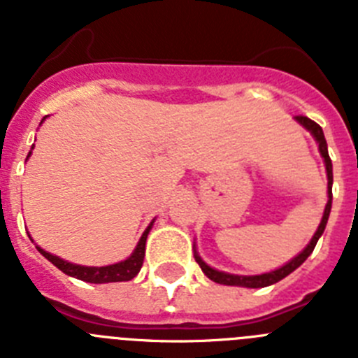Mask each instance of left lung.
I'll list each match as a JSON object with an SVG mask.
<instances>
[{"mask_svg": "<svg viewBox=\"0 0 358 358\" xmlns=\"http://www.w3.org/2000/svg\"><path fill=\"white\" fill-rule=\"evenodd\" d=\"M296 120L301 123L303 127L308 129V131L314 134L315 140H317L319 152H321V156L324 157V164H327V173H328V204H327V208H324V215H322V220H321V224H319L317 231H315L314 238L310 240L308 245H306V248L303 249V251L299 252L296 258H294V260H290L289 264L283 265L281 268H276V271H273V273L258 274V276H236V274H227V273H220V271H215V268H211L210 265L204 264V262L201 260V256L195 252L194 255L195 262H197L199 267L202 268V273L206 274V276L210 278L211 281H215V283H220V285H233V287H248V289H262V287H268V285H273V283H278L280 280H283L285 276H289L290 273H294V271H296V268L299 267V265H301L310 255H312V251H314L319 236L322 235V231H324V227H327L328 217H330V210H331V182H334V173H331V159H330V156H328L327 140H324L322 129L319 127L314 120L306 118V116H296Z\"/></svg>", "mask_w": 358, "mask_h": 358, "instance_id": "1", "label": "left lung"}]
</instances>
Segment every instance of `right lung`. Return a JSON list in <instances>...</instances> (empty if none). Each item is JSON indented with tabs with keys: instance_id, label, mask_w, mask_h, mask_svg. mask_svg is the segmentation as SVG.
Listing matches in <instances>:
<instances>
[{
	"instance_id": "right-lung-1",
	"label": "right lung",
	"mask_w": 358,
	"mask_h": 358,
	"mask_svg": "<svg viewBox=\"0 0 358 358\" xmlns=\"http://www.w3.org/2000/svg\"><path fill=\"white\" fill-rule=\"evenodd\" d=\"M30 156V154H28ZM150 226L145 229L143 236L140 238L138 245H136L134 252L129 256L127 260L120 262V264L115 265H107V267H84V265H75L69 264V262L61 260L59 256H53L50 252H46L44 249H39L41 255L46 258V260L52 262L57 268H61L62 273L68 274V276L77 278V280L87 281V283H113V281H129L136 276V274L140 273L141 265H143V258H145V243H147V236L148 231H150Z\"/></svg>"
}]
</instances>
